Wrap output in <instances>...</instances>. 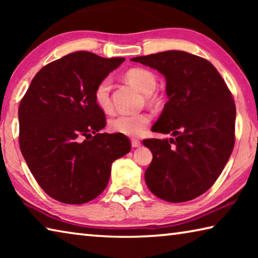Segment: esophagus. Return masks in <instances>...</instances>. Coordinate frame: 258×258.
<instances>
[{"label":"esophagus","mask_w":258,"mask_h":258,"mask_svg":"<svg viewBox=\"0 0 258 258\" xmlns=\"http://www.w3.org/2000/svg\"><path fill=\"white\" fill-rule=\"evenodd\" d=\"M140 146H141V141H140V140H135V139L132 140V147L133 148H138Z\"/></svg>","instance_id":"1"}]
</instances>
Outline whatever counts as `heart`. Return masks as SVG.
<instances>
[{
  "mask_svg": "<svg viewBox=\"0 0 258 258\" xmlns=\"http://www.w3.org/2000/svg\"><path fill=\"white\" fill-rule=\"evenodd\" d=\"M125 78L141 92L148 94L154 92L157 86V77L152 72L145 68H132L125 73ZM94 100L98 107L103 111H109L112 108L111 101V80L109 77L100 81L94 89ZM151 121L149 113L141 112L135 115L118 113L109 120V127L115 133L127 137H140L146 132Z\"/></svg>",
  "mask_w": 258,
  "mask_h": 258,
  "instance_id": "1",
  "label": "heart"
}]
</instances>
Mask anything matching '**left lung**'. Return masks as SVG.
I'll return each mask as SVG.
<instances>
[{"label": "left lung", "mask_w": 258, "mask_h": 258, "mask_svg": "<svg viewBox=\"0 0 258 258\" xmlns=\"http://www.w3.org/2000/svg\"><path fill=\"white\" fill-rule=\"evenodd\" d=\"M131 60L163 74L168 97L151 131L173 138L143 141L152 152L147 185L169 203L197 198L215 183L232 154V94L217 69L202 56L172 50Z\"/></svg>", "instance_id": "obj_1"}]
</instances>
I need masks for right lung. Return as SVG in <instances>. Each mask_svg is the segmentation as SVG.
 Listing matches in <instances>:
<instances>
[{
	"label": "right lung",
	"instance_id": "1",
	"mask_svg": "<svg viewBox=\"0 0 258 258\" xmlns=\"http://www.w3.org/2000/svg\"><path fill=\"white\" fill-rule=\"evenodd\" d=\"M124 60L74 52L43 67L21 99V154L45 194L60 203L97 198L111 164L131 150L124 134L99 133L106 116L94 100L98 83Z\"/></svg>",
	"mask_w": 258,
	"mask_h": 258
}]
</instances>
